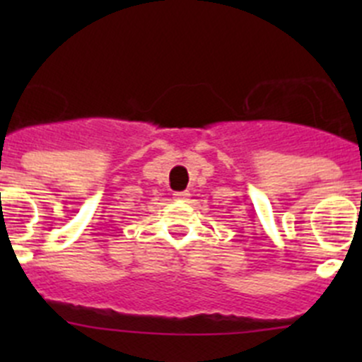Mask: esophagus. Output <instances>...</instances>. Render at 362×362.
<instances>
[{
    "instance_id": "1",
    "label": "esophagus",
    "mask_w": 362,
    "mask_h": 362,
    "mask_svg": "<svg viewBox=\"0 0 362 362\" xmlns=\"http://www.w3.org/2000/svg\"><path fill=\"white\" fill-rule=\"evenodd\" d=\"M173 198L177 199V202H187V199L191 198V194H189L187 191H182V192H175Z\"/></svg>"
}]
</instances>
